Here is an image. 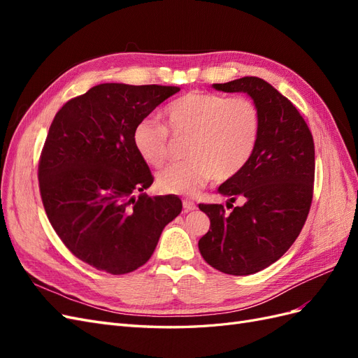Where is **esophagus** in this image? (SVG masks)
<instances>
[{
  "instance_id": "1",
  "label": "esophagus",
  "mask_w": 358,
  "mask_h": 358,
  "mask_svg": "<svg viewBox=\"0 0 358 358\" xmlns=\"http://www.w3.org/2000/svg\"><path fill=\"white\" fill-rule=\"evenodd\" d=\"M182 204H183V209H185L187 212H189V210H196V209H197V204L194 203L192 200H189V199H183Z\"/></svg>"
}]
</instances>
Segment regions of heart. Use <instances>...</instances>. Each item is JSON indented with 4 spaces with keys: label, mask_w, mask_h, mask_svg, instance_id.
Wrapping results in <instances>:
<instances>
[{
    "label": "heart",
    "mask_w": 358,
    "mask_h": 358,
    "mask_svg": "<svg viewBox=\"0 0 358 358\" xmlns=\"http://www.w3.org/2000/svg\"><path fill=\"white\" fill-rule=\"evenodd\" d=\"M166 124L143 119L133 129L138 157L159 169L170 157L173 138H188L187 161L161 171L158 188L169 194L192 196L209 180H230L251 161L263 117L257 103L248 96H230L192 91L173 100L164 109Z\"/></svg>",
    "instance_id": "1"
}]
</instances>
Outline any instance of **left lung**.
<instances>
[{
  "label": "left lung",
  "instance_id": "8db88e82",
  "mask_svg": "<svg viewBox=\"0 0 358 358\" xmlns=\"http://www.w3.org/2000/svg\"><path fill=\"white\" fill-rule=\"evenodd\" d=\"M224 92H246L263 127L248 166L218 188L243 206L199 204L210 229L199 241L204 262L227 275L259 272L282 257L306 222L315 180V145L305 119L287 96L259 78L215 83Z\"/></svg>",
  "mask_w": 358,
  "mask_h": 358
}]
</instances>
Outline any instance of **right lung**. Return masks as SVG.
<instances>
[{
    "label": "right lung",
    "mask_w": 358,
    "mask_h": 358,
    "mask_svg": "<svg viewBox=\"0 0 358 358\" xmlns=\"http://www.w3.org/2000/svg\"><path fill=\"white\" fill-rule=\"evenodd\" d=\"M178 91L101 83L69 100L50 124L38 161L43 206L69 251L100 272L143 266L182 210L175 196L134 197L154 176L134 149L133 129Z\"/></svg>",
    "instance_id": "right-lung-1"
}]
</instances>
